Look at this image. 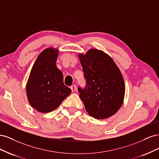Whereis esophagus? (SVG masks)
Segmentation results:
<instances>
[{
  "label": "esophagus",
  "mask_w": 159,
  "mask_h": 159,
  "mask_svg": "<svg viewBox=\"0 0 159 159\" xmlns=\"http://www.w3.org/2000/svg\"><path fill=\"white\" fill-rule=\"evenodd\" d=\"M70 88H71V91H73V92H74V91H75V90H76V89H77L75 85H72L71 86V87H70Z\"/></svg>",
  "instance_id": "esophagus-1"
}]
</instances>
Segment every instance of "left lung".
Segmentation results:
<instances>
[{
    "mask_svg": "<svg viewBox=\"0 0 159 159\" xmlns=\"http://www.w3.org/2000/svg\"><path fill=\"white\" fill-rule=\"evenodd\" d=\"M87 81L86 88H78L86 111L97 119L111 117L123 103L125 85L112 57L102 50L91 48L78 54Z\"/></svg>",
    "mask_w": 159,
    "mask_h": 159,
    "instance_id": "left-lung-1",
    "label": "left lung"
}]
</instances>
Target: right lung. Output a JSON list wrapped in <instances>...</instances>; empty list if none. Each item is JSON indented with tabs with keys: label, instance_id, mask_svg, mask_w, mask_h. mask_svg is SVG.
<instances>
[{
	"label": "right lung",
	"instance_id": "obj_1",
	"mask_svg": "<svg viewBox=\"0 0 159 159\" xmlns=\"http://www.w3.org/2000/svg\"><path fill=\"white\" fill-rule=\"evenodd\" d=\"M59 50L48 48L38 56L26 83V95L32 107L40 113L56 109L71 90L63 82V74L56 62Z\"/></svg>",
	"mask_w": 159,
	"mask_h": 159
}]
</instances>
